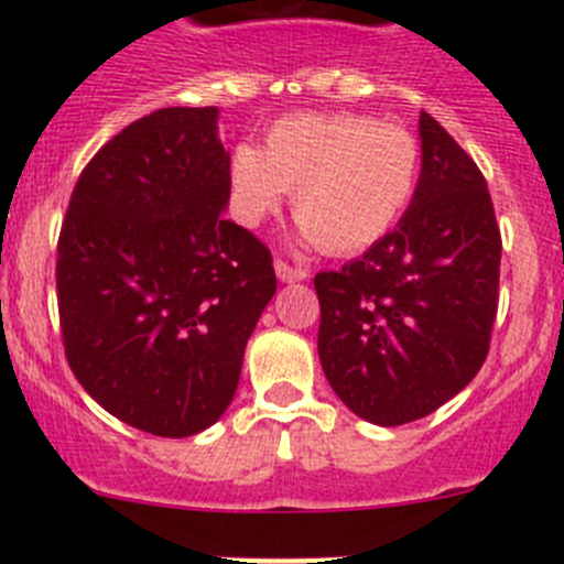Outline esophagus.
Instances as JSON below:
<instances>
[{
    "mask_svg": "<svg viewBox=\"0 0 564 564\" xmlns=\"http://www.w3.org/2000/svg\"><path fill=\"white\" fill-rule=\"evenodd\" d=\"M275 275H278V281L294 283V281H303L305 270H300V267H289L286 261L278 259V261H275Z\"/></svg>",
    "mask_w": 564,
    "mask_h": 564,
    "instance_id": "34e87169",
    "label": "esophagus"
}]
</instances>
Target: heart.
<instances>
[{
  "label": "heart",
  "instance_id": "obj_1",
  "mask_svg": "<svg viewBox=\"0 0 564 564\" xmlns=\"http://www.w3.org/2000/svg\"><path fill=\"white\" fill-rule=\"evenodd\" d=\"M417 139L360 113H289L264 147L229 155L231 215L256 229L294 187L297 237L333 253H357L388 237L420 185Z\"/></svg>",
  "mask_w": 564,
  "mask_h": 564
}]
</instances>
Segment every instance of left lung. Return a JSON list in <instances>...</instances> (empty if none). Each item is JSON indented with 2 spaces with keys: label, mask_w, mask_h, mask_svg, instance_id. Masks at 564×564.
<instances>
[{
  "label": "left lung",
  "mask_w": 564,
  "mask_h": 564,
  "mask_svg": "<svg viewBox=\"0 0 564 564\" xmlns=\"http://www.w3.org/2000/svg\"><path fill=\"white\" fill-rule=\"evenodd\" d=\"M420 185L395 229L338 272H318V360L335 395L373 425L412 423L486 362L499 300V237L486 180L420 113Z\"/></svg>",
  "instance_id": "8db88e82"
}]
</instances>
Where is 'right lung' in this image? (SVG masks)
Segmentation results:
<instances>
[{
    "mask_svg": "<svg viewBox=\"0 0 564 564\" xmlns=\"http://www.w3.org/2000/svg\"><path fill=\"white\" fill-rule=\"evenodd\" d=\"M218 117L172 106L113 135L78 176L56 248L73 373L113 417L169 440L218 423L278 289L270 250L224 218Z\"/></svg>",
    "mask_w": 564,
    "mask_h": 564,
    "instance_id": "right-lung-1",
    "label": "right lung"
}]
</instances>
